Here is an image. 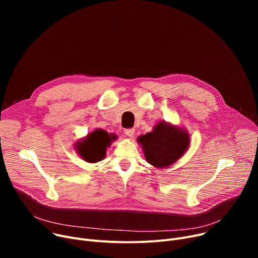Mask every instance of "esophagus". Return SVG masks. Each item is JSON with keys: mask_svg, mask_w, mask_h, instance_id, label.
Masks as SVG:
<instances>
[{"mask_svg": "<svg viewBox=\"0 0 258 258\" xmlns=\"http://www.w3.org/2000/svg\"><path fill=\"white\" fill-rule=\"evenodd\" d=\"M124 134L126 135L127 137L133 138L134 135H135V130L134 128H126V130H124Z\"/></svg>", "mask_w": 258, "mask_h": 258, "instance_id": "34e87169", "label": "esophagus"}]
</instances>
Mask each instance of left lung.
I'll return each instance as SVG.
<instances>
[{"label": "left lung", "instance_id": "obj_1", "mask_svg": "<svg viewBox=\"0 0 258 258\" xmlns=\"http://www.w3.org/2000/svg\"><path fill=\"white\" fill-rule=\"evenodd\" d=\"M137 142L142 146L147 163L157 168H166L185 154L190 138L186 130L161 121L151 133L139 136Z\"/></svg>", "mask_w": 258, "mask_h": 258}]
</instances>
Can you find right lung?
Returning <instances> with one entry per match:
<instances>
[{
	"label": "right lung",
	"mask_w": 258,
	"mask_h": 258,
	"mask_svg": "<svg viewBox=\"0 0 258 258\" xmlns=\"http://www.w3.org/2000/svg\"><path fill=\"white\" fill-rule=\"evenodd\" d=\"M117 139L116 135L108 134L103 130H95L87 135L81 141L76 142L75 150L77 154L89 163H97L104 159L106 147L111 145L112 141Z\"/></svg>",
	"instance_id": "1"
}]
</instances>
